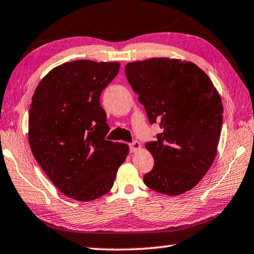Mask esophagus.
Masks as SVG:
<instances>
[{
    "instance_id": "1",
    "label": "esophagus",
    "mask_w": 254,
    "mask_h": 254,
    "mask_svg": "<svg viewBox=\"0 0 254 254\" xmlns=\"http://www.w3.org/2000/svg\"><path fill=\"white\" fill-rule=\"evenodd\" d=\"M128 147H130V151L131 152H135V151H138V150H140V148H141V144H140V142L139 141H133V142H131L130 144H128Z\"/></svg>"
}]
</instances>
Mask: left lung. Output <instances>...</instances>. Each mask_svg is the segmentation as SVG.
I'll return each mask as SVG.
<instances>
[{"instance_id":"8db88e82","label":"left lung","mask_w":254,"mask_h":254,"mask_svg":"<svg viewBox=\"0 0 254 254\" xmlns=\"http://www.w3.org/2000/svg\"><path fill=\"white\" fill-rule=\"evenodd\" d=\"M126 75L149 122L162 128L146 143L155 164L144 184L167 195L191 190L214 162L223 124L211 80L194 63L166 58L127 63Z\"/></svg>"}]
</instances>
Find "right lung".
Masks as SVG:
<instances>
[{
	"instance_id": "add662e5",
	"label": "right lung",
	"mask_w": 254,
	"mask_h": 254,
	"mask_svg": "<svg viewBox=\"0 0 254 254\" xmlns=\"http://www.w3.org/2000/svg\"><path fill=\"white\" fill-rule=\"evenodd\" d=\"M118 62L76 60L44 76L29 110V144L37 163L69 198L90 201L111 190L126 160V143L106 140L110 127L100 94Z\"/></svg>"
}]
</instances>
